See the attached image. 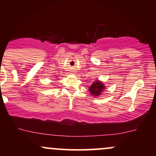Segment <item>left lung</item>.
Wrapping results in <instances>:
<instances>
[{
  "label": "left lung",
  "mask_w": 156,
  "mask_h": 156,
  "mask_svg": "<svg viewBox=\"0 0 156 156\" xmlns=\"http://www.w3.org/2000/svg\"><path fill=\"white\" fill-rule=\"evenodd\" d=\"M105 88L104 84L102 83L100 80H96L94 81L90 87H89V91L93 96H99L104 90Z\"/></svg>",
  "instance_id": "1"
}]
</instances>
